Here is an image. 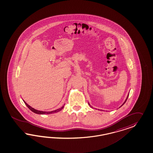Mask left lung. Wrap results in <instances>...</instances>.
I'll list each match as a JSON object with an SVG mask.
<instances>
[{
  "instance_id": "8db88e82",
  "label": "left lung",
  "mask_w": 153,
  "mask_h": 153,
  "mask_svg": "<svg viewBox=\"0 0 153 153\" xmlns=\"http://www.w3.org/2000/svg\"><path fill=\"white\" fill-rule=\"evenodd\" d=\"M128 95H129V94H128V95H127V98H126V99L125 101V102H123V104H122V105H121V106H120V107H122V105H123V104H125V103L126 102V101H127V99H128ZM88 105H90V107H91V108H93V107H91V105H90V104H89V103H88Z\"/></svg>"
}]
</instances>
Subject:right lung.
I'll list each match as a JSON object with an SVG mask.
<instances>
[{
	"instance_id": "1",
	"label": "right lung",
	"mask_w": 153,
	"mask_h": 153,
	"mask_svg": "<svg viewBox=\"0 0 153 153\" xmlns=\"http://www.w3.org/2000/svg\"><path fill=\"white\" fill-rule=\"evenodd\" d=\"M23 102H25V104L26 105V106L30 109V110H31V111H33V113H36V114H51V113H56V112H58V111H60L62 109H63V107H64V105L62 107H61L60 108H59V109H56V110H55V111H38V110H36V109H34V108H33L31 107H30L29 105H28L27 104L26 102H25L24 100H23Z\"/></svg>"
}]
</instances>
